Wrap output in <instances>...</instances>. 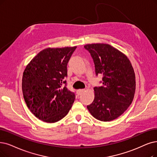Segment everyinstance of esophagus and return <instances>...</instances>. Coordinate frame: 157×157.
I'll return each instance as SVG.
<instances>
[{
	"label": "esophagus",
	"instance_id": "1",
	"mask_svg": "<svg viewBox=\"0 0 157 157\" xmlns=\"http://www.w3.org/2000/svg\"><path fill=\"white\" fill-rule=\"evenodd\" d=\"M85 91V90L84 89H82V90H78L77 91V93L78 94V95H81V94H82L83 92H84Z\"/></svg>",
	"mask_w": 157,
	"mask_h": 157
}]
</instances>
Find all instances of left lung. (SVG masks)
Wrapping results in <instances>:
<instances>
[{
  "instance_id": "8db88e82",
  "label": "left lung",
  "mask_w": 157,
  "mask_h": 157,
  "mask_svg": "<svg viewBox=\"0 0 157 157\" xmlns=\"http://www.w3.org/2000/svg\"><path fill=\"white\" fill-rule=\"evenodd\" d=\"M84 48L93 58L96 75H103V86L94 87L95 98L87 108L98 121H113L133 100L136 82L132 64L126 55L108 44H89Z\"/></svg>"
}]
</instances>
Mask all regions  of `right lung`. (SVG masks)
I'll use <instances>...</instances> for the list:
<instances>
[{"mask_svg": "<svg viewBox=\"0 0 157 157\" xmlns=\"http://www.w3.org/2000/svg\"><path fill=\"white\" fill-rule=\"evenodd\" d=\"M77 46L48 48L26 66L22 90L30 111L48 123L60 121L68 113L75 99L66 86L67 64Z\"/></svg>", "mask_w": 157, "mask_h": 157, "instance_id": "obj_1", "label": "right lung"}]
</instances>
